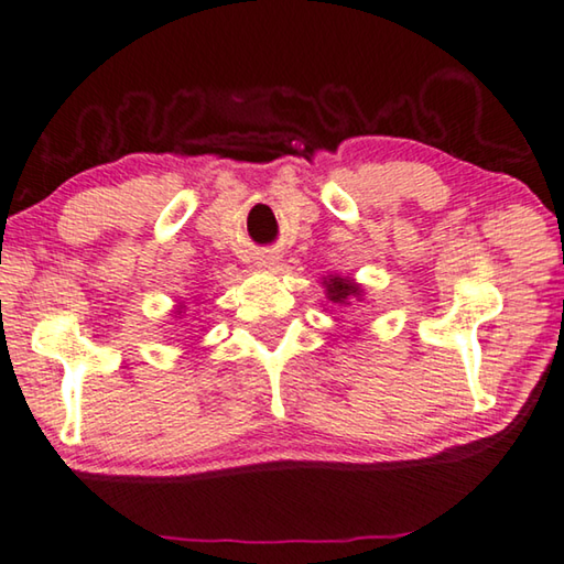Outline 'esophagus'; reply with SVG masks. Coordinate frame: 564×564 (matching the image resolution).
I'll list each match as a JSON object with an SVG mask.
<instances>
[{"instance_id": "1", "label": "esophagus", "mask_w": 564, "mask_h": 564, "mask_svg": "<svg viewBox=\"0 0 564 564\" xmlns=\"http://www.w3.org/2000/svg\"><path fill=\"white\" fill-rule=\"evenodd\" d=\"M276 260H280V257H274V254H262V257H260V262H257V267H262V270H272V267L276 264Z\"/></svg>"}]
</instances>
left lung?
Returning <instances> with one entry per match:
<instances>
[{"instance_id":"obj_1","label":"left lung","mask_w":564,"mask_h":564,"mask_svg":"<svg viewBox=\"0 0 564 564\" xmlns=\"http://www.w3.org/2000/svg\"><path fill=\"white\" fill-rule=\"evenodd\" d=\"M327 294L335 304H349V300L359 297V288L355 282L343 280V276H332L327 282Z\"/></svg>"}]
</instances>
